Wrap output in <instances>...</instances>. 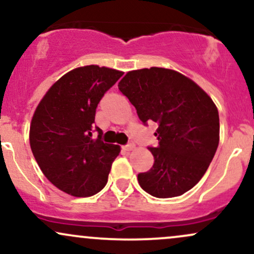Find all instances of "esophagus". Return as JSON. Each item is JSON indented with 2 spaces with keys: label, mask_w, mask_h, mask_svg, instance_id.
Returning <instances> with one entry per match:
<instances>
[{
  "label": "esophagus",
  "mask_w": 254,
  "mask_h": 254,
  "mask_svg": "<svg viewBox=\"0 0 254 254\" xmlns=\"http://www.w3.org/2000/svg\"><path fill=\"white\" fill-rule=\"evenodd\" d=\"M133 148H135V144H133V143H129V144L124 145L123 149H124L125 151H130V150H132Z\"/></svg>",
  "instance_id": "obj_1"
}]
</instances>
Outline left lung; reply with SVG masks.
<instances>
[{
	"instance_id": "1",
	"label": "left lung",
	"mask_w": 254,
	"mask_h": 254,
	"mask_svg": "<svg viewBox=\"0 0 254 254\" xmlns=\"http://www.w3.org/2000/svg\"><path fill=\"white\" fill-rule=\"evenodd\" d=\"M118 88L144 125L157 124L149 171L139 186L156 198L177 197L202 179L220 141V118L212 100L193 81L171 69L129 71Z\"/></svg>"
}]
</instances>
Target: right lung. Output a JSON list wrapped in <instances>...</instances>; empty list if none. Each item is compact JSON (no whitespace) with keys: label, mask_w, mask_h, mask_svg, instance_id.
Listing matches in <instances>:
<instances>
[{"label":"right lung","mask_w":254,"mask_h":254,"mask_svg":"<svg viewBox=\"0 0 254 254\" xmlns=\"http://www.w3.org/2000/svg\"><path fill=\"white\" fill-rule=\"evenodd\" d=\"M123 72L87 65L66 72L38 105L30 127L32 153L44 176L75 197L105 188L119 145L104 143L95 112L105 93ZM97 130L98 137L92 136Z\"/></svg>","instance_id":"add662e5"}]
</instances>
